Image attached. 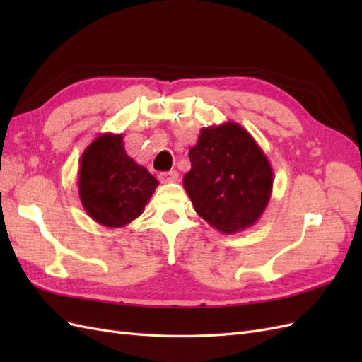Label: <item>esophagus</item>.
<instances>
[{"instance_id":"obj_1","label":"esophagus","mask_w":362,"mask_h":362,"mask_svg":"<svg viewBox=\"0 0 362 362\" xmlns=\"http://www.w3.org/2000/svg\"><path fill=\"white\" fill-rule=\"evenodd\" d=\"M158 178L161 182H175L178 181V172L177 170H170V172H161L158 175Z\"/></svg>"}]
</instances>
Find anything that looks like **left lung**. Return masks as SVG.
Masks as SVG:
<instances>
[{
  "mask_svg": "<svg viewBox=\"0 0 362 362\" xmlns=\"http://www.w3.org/2000/svg\"><path fill=\"white\" fill-rule=\"evenodd\" d=\"M184 189L204 221L223 234L254 225L264 213L273 169L255 139L237 122L204 127L190 148Z\"/></svg>",
  "mask_w": 362,
  "mask_h": 362,
  "instance_id": "1",
  "label": "left lung"
}]
</instances>
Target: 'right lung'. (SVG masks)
<instances>
[{
  "label": "right lung",
  "mask_w": 362,
  "mask_h": 362,
  "mask_svg": "<svg viewBox=\"0 0 362 362\" xmlns=\"http://www.w3.org/2000/svg\"><path fill=\"white\" fill-rule=\"evenodd\" d=\"M157 185L154 175L127 154L124 134H100L80 158V199L86 213L103 226L122 228L133 222Z\"/></svg>",
  "instance_id": "1"
}]
</instances>
